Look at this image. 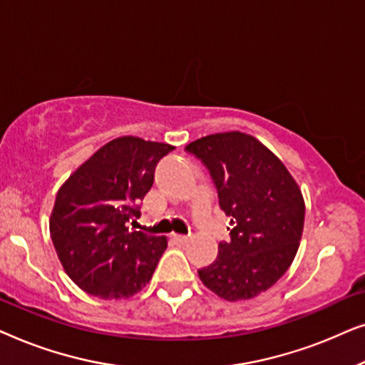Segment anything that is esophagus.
I'll use <instances>...</instances> for the list:
<instances>
[{"label":"esophagus","instance_id":"obj_1","mask_svg":"<svg viewBox=\"0 0 365 365\" xmlns=\"http://www.w3.org/2000/svg\"><path fill=\"white\" fill-rule=\"evenodd\" d=\"M173 241L176 242V244H179V246H182V244L187 242V237L186 236H179V234H174Z\"/></svg>","mask_w":365,"mask_h":365}]
</instances>
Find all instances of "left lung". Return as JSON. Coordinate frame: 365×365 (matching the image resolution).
Returning a JSON list of instances; mask_svg holds the SVG:
<instances>
[{
    "instance_id": "obj_1",
    "label": "left lung",
    "mask_w": 365,
    "mask_h": 365,
    "mask_svg": "<svg viewBox=\"0 0 365 365\" xmlns=\"http://www.w3.org/2000/svg\"><path fill=\"white\" fill-rule=\"evenodd\" d=\"M186 151L207 168L232 226L231 241L219 242L217 259L199 277L226 301L256 297L296 257L306 214L301 189L281 159L246 133L209 134Z\"/></svg>"
}]
</instances>
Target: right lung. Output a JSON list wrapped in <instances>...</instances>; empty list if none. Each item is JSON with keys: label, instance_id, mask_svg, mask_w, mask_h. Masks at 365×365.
Instances as JSON below:
<instances>
[{"label": "right lung", "instance_id": "right-lung-1", "mask_svg": "<svg viewBox=\"0 0 365 365\" xmlns=\"http://www.w3.org/2000/svg\"><path fill=\"white\" fill-rule=\"evenodd\" d=\"M174 146L123 136L83 163L59 187L49 232L64 271L84 292L131 297L151 281L168 247L163 236L129 231L159 159Z\"/></svg>", "mask_w": 365, "mask_h": 365}]
</instances>
